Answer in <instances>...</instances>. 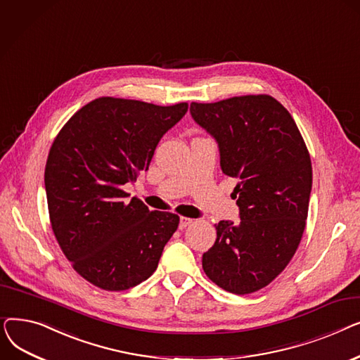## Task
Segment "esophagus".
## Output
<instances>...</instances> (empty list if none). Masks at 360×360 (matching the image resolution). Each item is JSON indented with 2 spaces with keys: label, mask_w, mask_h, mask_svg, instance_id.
<instances>
[{
  "label": "esophagus",
  "mask_w": 360,
  "mask_h": 360,
  "mask_svg": "<svg viewBox=\"0 0 360 360\" xmlns=\"http://www.w3.org/2000/svg\"><path fill=\"white\" fill-rule=\"evenodd\" d=\"M193 223V219L190 217H181L179 219V229H185L186 226H190Z\"/></svg>",
  "instance_id": "34e87169"
}]
</instances>
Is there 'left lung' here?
I'll return each mask as SVG.
<instances>
[{"label": "left lung", "instance_id": "obj_1", "mask_svg": "<svg viewBox=\"0 0 360 360\" xmlns=\"http://www.w3.org/2000/svg\"><path fill=\"white\" fill-rule=\"evenodd\" d=\"M194 121L216 139L223 174L236 178L239 223L219 221L202 270L226 292L266 288L286 269L305 231L312 165L289 113L269 94L191 103Z\"/></svg>", "mask_w": 360, "mask_h": 360}]
</instances>
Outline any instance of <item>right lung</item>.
Here are the masks:
<instances>
[{
  "label": "right lung",
  "mask_w": 360,
  "mask_h": 360,
  "mask_svg": "<svg viewBox=\"0 0 360 360\" xmlns=\"http://www.w3.org/2000/svg\"><path fill=\"white\" fill-rule=\"evenodd\" d=\"M188 103L159 106L103 96L79 109L55 137L45 167L49 220L72 269L93 286L127 290L158 269L179 216L125 202L122 185L147 170L160 139Z\"/></svg>",
  "instance_id": "add662e5"
}]
</instances>
